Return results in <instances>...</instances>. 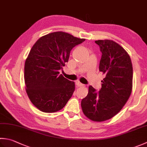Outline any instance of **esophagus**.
<instances>
[{"mask_svg": "<svg viewBox=\"0 0 147 147\" xmlns=\"http://www.w3.org/2000/svg\"><path fill=\"white\" fill-rule=\"evenodd\" d=\"M76 85L78 86V87H83V86H84V85L82 84V83H80L79 81L76 82Z\"/></svg>", "mask_w": 147, "mask_h": 147, "instance_id": "1", "label": "esophagus"}]
</instances>
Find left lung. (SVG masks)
<instances>
[{
	"label": "left lung",
	"mask_w": 147,
	"mask_h": 147,
	"mask_svg": "<svg viewBox=\"0 0 147 147\" xmlns=\"http://www.w3.org/2000/svg\"><path fill=\"white\" fill-rule=\"evenodd\" d=\"M102 53L99 71L105 74L99 92L89 86L88 93L81 102L88 119L102 122L111 119L122 110L133 88V65L130 56L118 43L111 40H98Z\"/></svg>",
	"instance_id": "obj_1"
}]
</instances>
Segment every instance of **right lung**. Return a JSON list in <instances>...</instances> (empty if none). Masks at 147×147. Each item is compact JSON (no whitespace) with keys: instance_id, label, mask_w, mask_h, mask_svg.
<instances>
[{"instance_id":"right-lung-1","label":"right lung","mask_w":147,"mask_h":147,"mask_svg":"<svg viewBox=\"0 0 147 147\" xmlns=\"http://www.w3.org/2000/svg\"><path fill=\"white\" fill-rule=\"evenodd\" d=\"M64 32L42 36L32 47L25 60L26 92L40 111L53 113L64 107L73 95L75 84L59 71L68 62L71 50L85 41Z\"/></svg>"}]
</instances>
